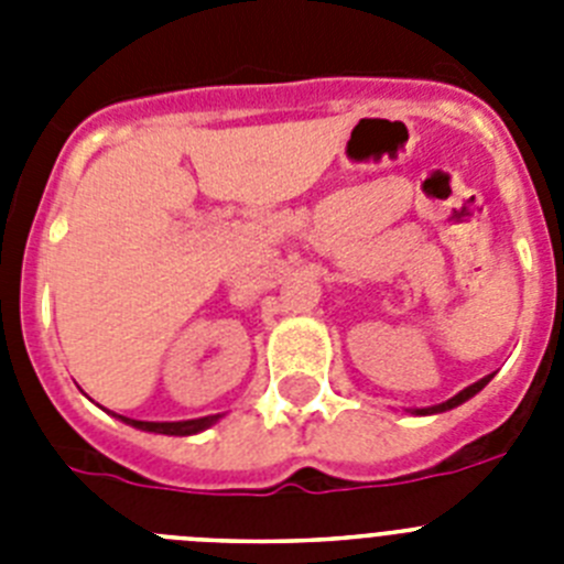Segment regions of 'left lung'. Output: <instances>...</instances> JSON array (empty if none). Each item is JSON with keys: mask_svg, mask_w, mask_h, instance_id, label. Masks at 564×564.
I'll return each instance as SVG.
<instances>
[{"mask_svg": "<svg viewBox=\"0 0 564 564\" xmlns=\"http://www.w3.org/2000/svg\"><path fill=\"white\" fill-rule=\"evenodd\" d=\"M488 381H491V376L480 378V381L471 383V387H466V390H463V392H457V395H455V398H449V401H446V403H437V406H432V410H417V415H432V412L455 410L457 403H463V401H468V398H471V395H477V392H480Z\"/></svg>", "mask_w": 564, "mask_h": 564, "instance_id": "8db88e82", "label": "left lung"}]
</instances>
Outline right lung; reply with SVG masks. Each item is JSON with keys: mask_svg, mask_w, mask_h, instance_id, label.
Instances as JSON below:
<instances>
[{"mask_svg": "<svg viewBox=\"0 0 564 564\" xmlns=\"http://www.w3.org/2000/svg\"><path fill=\"white\" fill-rule=\"evenodd\" d=\"M121 417V415H118ZM220 415H208V417H197V421H174V423H152V421H129V417H121V421H127L129 426H134V430H143V432H158V435H197V432H203L206 426H212L214 421H217Z\"/></svg>", "mask_w": 564, "mask_h": 564, "instance_id": "1", "label": "right lung"}]
</instances>
